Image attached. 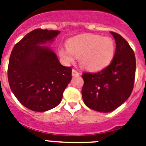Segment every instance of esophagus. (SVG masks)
Masks as SVG:
<instances>
[{
	"label": "esophagus",
	"instance_id": "1",
	"mask_svg": "<svg viewBox=\"0 0 146 146\" xmlns=\"http://www.w3.org/2000/svg\"><path fill=\"white\" fill-rule=\"evenodd\" d=\"M72 75H73V76H79L80 75V73H79L76 70L73 69V70H72Z\"/></svg>",
	"mask_w": 146,
	"mask_h": 146
}]
</instances>
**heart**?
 I'll list each match as a JSON object with an SVG mask.
<instances>
[{"mask_svg": "<svg viewBox=\"0 0 146 146\" xmlns=\"http://www.w3.org/2000/svg\"><path fill=\"white\" fill-rule=\"evenodd\" d=\"M115 45L111 37L95 34H83L70 39L66 47L59 49V55L66 64L80 57L83 68L90 71H99L106 68L113 61Z\"/></svg>", "mask_w": 146, "mask_h": 146, "instance_id": "b5f03b06", "label": "heart"}]
</instances>
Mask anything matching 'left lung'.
<instances>
[{
  "mask_svg": "<svg viewBox=\"0 0 146 146\" xmlns=\"http://www.w3.org/2000/svg\"><path fill=\"white\" fill-rule=\"evenodd\" d=\"M115 41L112 63L97 73H83V102L91 110L109 113L130 96L135 76V57L128 42L119 33L111 32Z\"/></svg>",
  "mask_w": 146,
  "mask_h": 146,
  "instance_id": "1",
  "label": "left lung"
}]
</instances>
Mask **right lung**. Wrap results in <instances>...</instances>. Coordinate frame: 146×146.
Listing matches in <instances>:
<instances>
[{
  "mask_svg": "<svg viewBox=\"0 0 146 146\" xmlns=\"http://www.w3.org/2000/svg\"><path fill=\"white\" fill-rule=\"evenodd\" d=\"M60 31L35 29L15 44L9 60L7 78L18 101L35 112H45L61 102L72 79V68L59 62L56 53L40 44L53 41Z\"/></svg>",
  "mask_w": 146,
  "mask_h": 146,
  "instance_id": "1",
  "label": "right lung"
}]
</instances>
